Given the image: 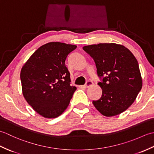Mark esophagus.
I'll use <instances>...</instances> for the list:
<instances>
[{
    "instance_id": "esophagus-1",
    "label": "esophagus",
    "mask_w": 154,
    "mask_h": 154,
    "mask_svg": "<svg viewBox=\"0 0 154 154\" xmlns=\"http://www.w3.org/2000/svg\"><path fill=\"white\" fill-rule=\"evenodd\" d=\"M93 83L92 81L88 80V81H87V82H86L85 85H84V87H85V88H88V87H91V85H93Z\"/></svg>"
}]
</instances>
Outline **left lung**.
<instances>
[{
	"label": "left lung",
	"instance_id": "8db88e82",
	"mask_svg": "<svg viewBox=\"0 0 154 154\" xmlns=\"http://www.w3.org/2000/svg\"><path fill=\"white\" fill-rule=\"evenodd\" d=\"M97 67L102 96L93 100L94 107L104 116H113L132 105L142 87L138 61L124 45L111 43L83 48Z\"/></svg>",
	"mask_w": 154,
	"mask_h": 154
}]
</instances>
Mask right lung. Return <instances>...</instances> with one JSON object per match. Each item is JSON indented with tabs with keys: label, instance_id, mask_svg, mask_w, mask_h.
I'll list each match as a JSON object with an SVG mask.
<instances>
[{
	"label": "right lung",
	"instance_id": "add662e5",
	"mask_svg": "<svg viewBox=\"0 0 154 154\" xmlns=\"http://www.w3.org/2000/svg\"><path fill=\"white\" fill-rule=\"evenodd\" d=\"M75 45L50 42L31 55L20 72L26 100L41 116L56 118L67 109L76 87L71 85L65 61Z\"/></svg>",
	"mask_w": 154,
	"mask_h": 154
}]
</instances>
